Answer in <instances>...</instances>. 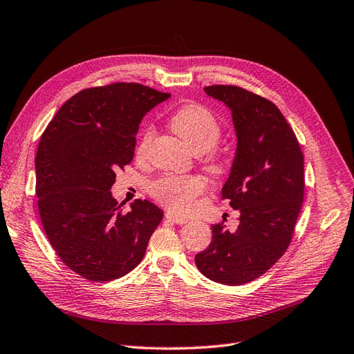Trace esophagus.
I'll use <instances>...</instances> for the list:
<instances>
[{
	"mask_svg": "<svg viewBox=\"0 0 354 354\" xmlns=\"http://www.w3.org/2000/svg\"><path fill=\"white\" fill-rule=\"evenodd\" d=\"M165 217H166L167 221H171V223H174V224H185V223H188L187 218L179 217V215H176V214H174V212H166Z\"/></svg>",
	"mask_w": 354,
	"mask_h": 354,
	"instance_id": "1",
	"label": "esophagus"
}]
</instances>
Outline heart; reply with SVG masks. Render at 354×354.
Here are the masks:
<instances>
[{
	"label": "heart",
	"mask_w": 354,
	"mask_h": 354,
	"mask_svg": "<svg viewBox=\"0 0 354 354\" xmlns=\"http://www.w3.org/2000/svg\"><path fill=\"white\" fill-rule=\"evenodd\" d=\"M172 130L187 143L195 155H201V162L207 171L220 176L227 171V162L215 149L220 142L223 127L220 120L207 106L199 104H185L169 118ZM155 137V127L146 124L137 143V156L143 158ZM207 191V182L198 175H165L153 180L149 187L150 195L156 201L178 214L189 212L199 195Z\"/></svg>",
	"instance_id": "1"
}]
</instances>
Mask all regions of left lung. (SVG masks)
<instances>
[{"instance_id": "obj_1", "label": "left lung", "mask_w": 354, "mask_h": 354, "mask_svg": "<svg viewBox=\"0 0 354 354\" xmlns=\"http://www.w3.org/2000/svg\"><path fill=\"white\" fill-rule=\"evenodd\" d=\"M204 89L232 110L237 149L221 196L240 209V224L233 233L214 224L195 265L208 279L236 286L262 276L286 252L304 201V155L272 101L236 85Z\"/></svg>"}]
</instances>
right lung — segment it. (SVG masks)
Here are the masks:
<instances>
[{"label": "right lung", "mask_w": 354, "mask_h": 354, "mask_svg": "<svg viewBox=\"0 0 354 354\" xmlns=\"http://www.w3.org/2000/svg\"><path fill=\"white\" fill-rule=\"evenodd\" d=\"M171 94L136 82L80 91L43 131L36 155L40 220L59 259L92 282L114 281L142 262L163 211L111 195L130 165L142 118Z\"/></svg>", "instance_id": "right-lung-1"}]
</instances>
